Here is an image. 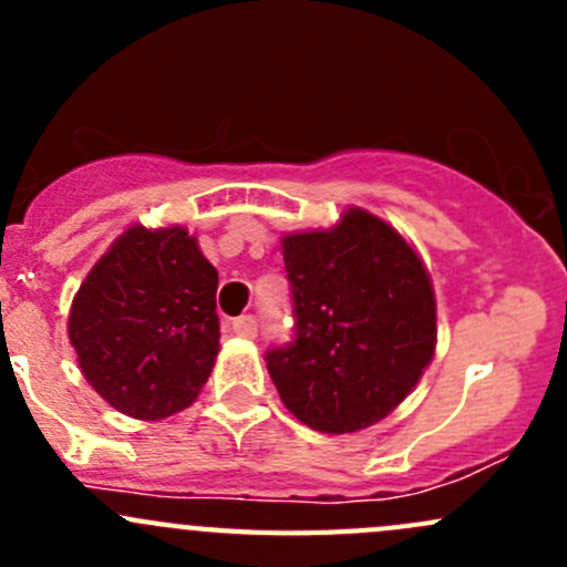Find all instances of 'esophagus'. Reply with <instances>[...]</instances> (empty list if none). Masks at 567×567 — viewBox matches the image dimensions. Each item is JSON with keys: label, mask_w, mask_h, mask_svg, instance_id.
Listing matches in <instances>:
<instances>
[{"label": "esophagus", "mask_w": 567, "mask_h": 567, "mask_svg": "<svg viewBox=\"0 0 567 567\" xmlns=\"http://www.w3.org/2000/svg\"><path fill=\"white\" fill-rule=\"evenodd\" d=\"M233 331H236L238 337H244V340H251V337L257 334V320L251 316H241L233 320Z\"/></svg>", "instance_id": "1"}]
</instances>
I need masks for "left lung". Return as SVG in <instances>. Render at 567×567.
Returning a JSON list of instances; mask_svg holds the SVG:
<instances>
[{
    "label": "left lung",
    "instance_id": "8db88e82",
    "mask_svg": "<svg viewBox=\"0 0 567 567\" xmlns=\"http://www.w3.org/2000/svg\"><path fill=\"white\" fill-rule=\"evenodd\" d=\"M296 340L266 353L290 414L323 433L390 416L436 353V293L390 221L346 208L329 230L285 233Z\"/></svg>",
    "mask_w": 567,
    "mask_h": 567
}]
</instances>
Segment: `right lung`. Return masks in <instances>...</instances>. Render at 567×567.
<instances>
[{"mask_svg": "<svg viewBox=\"0 0 567 567\" xmlns=\"http://www.w3.org/2000/svg\"><path fill=\"white\" fill-rule=\"evenodd\" d=\"M219 274L183 225H131L68 316L79 368L112 409L156 422L188 409L219 353Z\"/></svg>", "mask_w": 567, "mask_h": 567, "instance_id": "obj_1", "label": "right lung"}]
</instances>
